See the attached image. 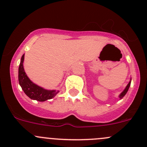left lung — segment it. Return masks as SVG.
<instances>
[{
  "label": "left lung",
  "instance_id": "8db88e82",
  "mask_svg": "<svg viewBox=\"0 0 147 147\" xmlns=\"http://www.w3.org/2000/svg\"><path fill=\"white\" fill-rule=\"evenodd\" d=\"M130 82H131V81L129 82V83H128V84H127V85L126 88H125V90L123 91V92H122V93L120 94V96H119V97H120V99H121V98H123V96H124L125 95V94H126L127 92L128 89H129V86H130Z\"/></svg>",
  "mask_w": 147,
  "mask_h": 147
}]
</instances>
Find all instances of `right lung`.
Segmentation results:
<instances>
[{
    "mask_svg": "<svg viewBox=\"0 0 147 147\" xmlns=\"http://www.w3.org/2000/svg\"><path fill=\"white\" fill-rule=\"evenodd\" d=\"M24 54L22 56L20 64L18 70V80L19 84L22 89L24 91L26 95L29 96L31 99L36 100L38 101H44L48 99L53 98L59 91L55 90H46L42 87L37 86L34 84L28 78L26 75L23 67V61H24Z\"/></svg>",
    "mask_w": 147,
    "mask_h": 147,
    "instance_id": "1",
    "label": "right lung"
}]
</instances>
